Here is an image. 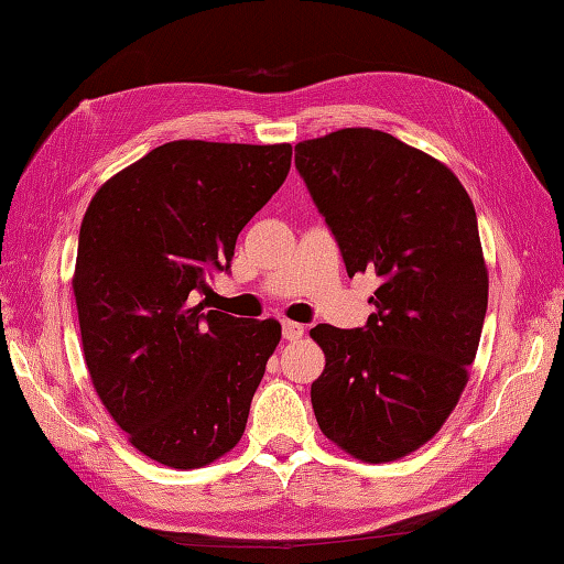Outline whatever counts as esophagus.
<instances>
[{"mask_svg":"<svg viewBox=\"0 0 564 564\" xmlns=\"http://www.w3.org/2000/svg\"><path fill=\"white\" fill-rule=\"evenodd\" d=\"M282 336L284 340H299L304 336V326L296 321H282Z\"/></svg>","mask_w":564,"mask_h":564,"instance_id":"34e87169","label":"esophagus"}]
</instances>
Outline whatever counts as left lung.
Returning a JSON list of instances; mask_svg holds the SVG:
<instances>
[{"instance_id": "8db88e82", "label": "left lung", "mask_w": 564, "mask_h": 564, "mask_svg": "<svg viewBox=\"0 0 564 564\" xmlns=\"http://www.w3.org/2000/svg\"><path fill=\"white\" fill-rule=\"evenodd\" d=\"M294 165L352 278L375 272L362 328L318 324L321 431L365 463L431 441L467 384L489 278L473 199L438 160L372 129L294 145Z\"/></svg>"}]
</instances>
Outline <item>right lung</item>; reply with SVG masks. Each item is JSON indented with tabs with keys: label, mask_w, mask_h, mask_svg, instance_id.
Listing matches in <instances>:
<instances>
[{
	"label": "right lung",
	"mask_w": 564,
	"mask_h": 564,
	"mask_svg": "<svg viewBox=\"0 0 564 564\" xmlns=\"http://www.w3.org/2000/svg\"><path fill=\"white\" fill-rule=\"evenodd\" d=\"M292 145L172 141L101 185L79 226L73 292L101 404L160 465L231 451L282 336L194 304L282 187Z\"/></svg>",
	"instance_id": "right-lung-1"
}]
</instances>
